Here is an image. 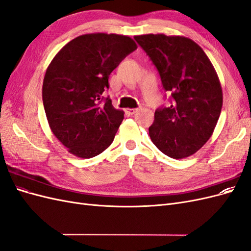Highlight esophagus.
<instances>
[{
	"instance_id": "1",
	"label": "esophagus",
	"mask_w": 251,
	"mask_h": 251,
	"mask_svg": "<svg viewBox=\"0 0 251 251\" xmlns=\"http://www.w3.org/2000/svg\"><path fill=\"white\" fill-rule=\"evenodd\" d=\"M137 111L138 109H126V114H128V115H133V114H135Z\"/></svg>"
}]
</instances>
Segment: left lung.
I'll return each instance as SVG.
<instances>
[{"label": "left lung", "instance_id": "1", "mask_svg": "<svg viewBox=\"0 0 251 251\" xmlns=\"http://www.w3.org/2000/svg\"><path fill=\"white\" fill-rule=\"evenodd\" d=\"M171 93V105L155 112L150 137L163 154L186 158L199 151L214 132L223 104L217 72L198 44L184 36H134Z\"/></svg>", "mask_w": 251, "mask_h": 251}]
</instances>
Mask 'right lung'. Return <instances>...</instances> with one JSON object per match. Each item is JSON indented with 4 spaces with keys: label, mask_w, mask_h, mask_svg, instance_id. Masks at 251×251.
<instances>
[{
    "label": "right lung",
    "mask_w": 251,
    "mask_h": 251,
    "mask_svg": "<svg viewBox=\"0 0 251 251\" xmlns=\"http://www.w3.org/2000/svg\"><path fill=\"white\" fill-rule=\"evenodd\" d=\"M136 49L126 35L91 33L75 37L52 59L43 103L52 133L71 154L92 158L113 142L124 112L102 94L111 72Z\"/></svg>",
    "instance_id": "add662e5"
}]
</instances>
